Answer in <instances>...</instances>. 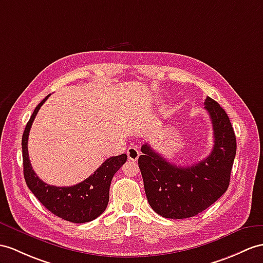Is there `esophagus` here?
I'll use <instances>...</instances> for the list:
<instances>
[{"instance_id": "esophagus-1", "label": "esophagus", "mask_w": 263, "mask_h": 263, "mask_svg": "<svg viewBox=\"0 0 263 263\" xmlns=\"http://www.w3.org/2000/svg\"><path fill=\"white\" fill-rule=\"evenodd\" d=\"M127 156L130 161H137L139 157V149L137 146H132L127 149Z\"/></svg>"}]
</instances>
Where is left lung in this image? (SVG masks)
Wrapping results in <instances>:
<instances>
[{
    "label": "left lung",
    "instance_id": "1",
    "mask_svg": "<svg viewBox=\"0 0 263 263\" xmlns=\"http://www.w3.org/2000/svg\"><path fill=\"white\" fill-rule=\"evenodd\" d=\"M213 126L214 145L203 161L187 167L172 164L148 144L142 146L138 166L147 201L167 219H187L201 213L226 193L236 153L233 127L215 100L204 101Z\"/></svg>",
    "mask_w": 263,
    "mask_h": 263
}]
</instances>
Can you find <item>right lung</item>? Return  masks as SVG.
I'll list each match as a JSON object with an SVG mask.
<instances>
[{"label":"right lung","mask_w":263,"mask_h":263,"mask_svg":"<svg viewBox=\"0 0 263 263\" xmlns=\"http://www.w3.org/2000/svg\"><path fill=\"white\" fill-rule=\"evenodd\" d=\"M50 95H48L32 114L22 136L23 174L28 187L43 206L51 213L72 223H86L98 217L108 205L109 187L112 177L127 161L126 154L106 159L100 167L85 181L73 186H53L41 181L32 170L28 153V139L32 123Z\"/></svg>","instance_id":"obj_1"}]
</instances>
